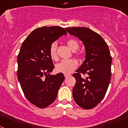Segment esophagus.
<instances>
[{
  "label": "esophagus",
  "mask_w": 128,
  "mask_h": 128,
  "mask_svg": "<svg viewBox=\"0 0 128 128\" xmlns=\"http://www.w3.org/2000/svg\"><path fill=\"white\" fill-rule=\"evenodd\" d=\"M64 76H65V78H68L70 76H71V75H70V74H64Z\"/></svg>",
  "instance_id": "obj_1"
}]
</instances>
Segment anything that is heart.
<instances>
[{
	"label": "heart",
	"instance_id": "heart-1",
	"mask_svg": "<svg viewBox=\"0 0 128 128\" xmlns=\"http://www.w3.org/2000/svg\"><path fill=\"white\" fill-rule=\"evenodd\" d=\"M68 46L70 48L72 51L77 50L79 48V44L76 40H69L66 42ZM57 44L56 42H54L51 44L50 48V55L51 58L53 60H56L58 58L56 53ZM76 55L78 58H82V53H76ZM78 62L75 59H70V60H63L61 61L60 63H58L56 65V70L58 72L63 73L65 74H68L72 72L78 66Z\"/></svg>",
	"mask_w": 128,
	"mask_h": 128
}]
</instances>
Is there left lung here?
<instances>
[{
    "instance_id": "obj_1",
    "label": "left lung",
    "mask_w": 128,
    "mask_h": 128,
    "mask_svg": "<svg viewBox=\"0 0 128 128\" xmlns=\"http://www.w3.org/2000/svg\"><path fill=\"white\" fill-rule=\"evenodd\" d=\"M65 30L78 38L86 48V60L73 75L76 80L72 92L74 100L83 109H92L102 101L110 82L112 57L109 47L98 34L87 28ZM82 74H86V78H82Z\"/></svg>"
}]
</instances>
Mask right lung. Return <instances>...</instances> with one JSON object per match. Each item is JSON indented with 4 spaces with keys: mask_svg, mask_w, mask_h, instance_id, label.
I'll return each instance as SVG.
<instances>
[{
    "mask_svg": "<svg viewBox=\"0 0 128 128\" xmlns=\"http://www.w3.org/2000/svg\"><path fill=\"white\" fill-rule=\"evenodd\" d=\"M66 34L61 27H41L32 31L22 44L18 55V78L24 96L37 108L43 109L55 100L65 79L62 73L50 75L54 68L50 48Z\"/></svg>",
    "mask_w": 128,
    "mask_h": 128,
    "instance_id": "obj_1",
    "label": "right lung"
}]
</instances>
